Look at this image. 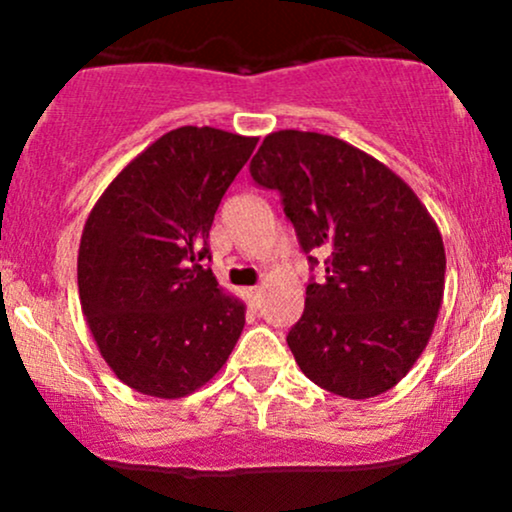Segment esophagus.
Segmentation results:
<instances>
[{
	"label": "esophagus",
	"mask_w": 512,
	"mask_h": 512,
	"mask_svg": "<svg viewBox=\"0 0 512 512\" xmlns=\"http://www.w3.org/2000/svg\"><path fill=\"white\" fill-rule=\"evenodd\" d=\"M260 298H262V289H257V286H255V289H248L250 305H255V308H257V305H260Z\"/></svg>",
	"instance_id": "34e87169"
}]
</instances>
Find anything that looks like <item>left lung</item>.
<instances>
[{"instance_id":"8db88e82","label":"left lung","mask_w":512,"mask_h":512,"mask_svg":"<svg viewBox=\"0 0 512 512\" xmlns=\"http://www.w3.org/2000/svg\"><path fill=\"white\" fill-rule=\"evenodd\" d=\"M276 190L310 272L286 334L322 390L368 399L395 387L426 349L445 289V250L424 204L390 168L330 134L281 129L250 161Z\"/></svg>"}]
</instances>
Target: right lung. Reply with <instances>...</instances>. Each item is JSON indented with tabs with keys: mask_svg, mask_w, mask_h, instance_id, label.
<instances>
[{
	"mask_svg": "<svg viewBox=\"0 0 512 512\" xmlns=\"http://www.w3.org/2000/svg\"><path fill=\"white\" fill-rule=\"evenodd\" d=\"M255 137L180 127L134 158L98 199L79 245V296L122 383L178 399L219 373L245 308L204 267L214 214Z\"/></svg>",
	"mask_w": 512,
	"mask_h": 512,
	"instance_id": "right-lung-1",
	"label": "right lung"
}]
</instances>
